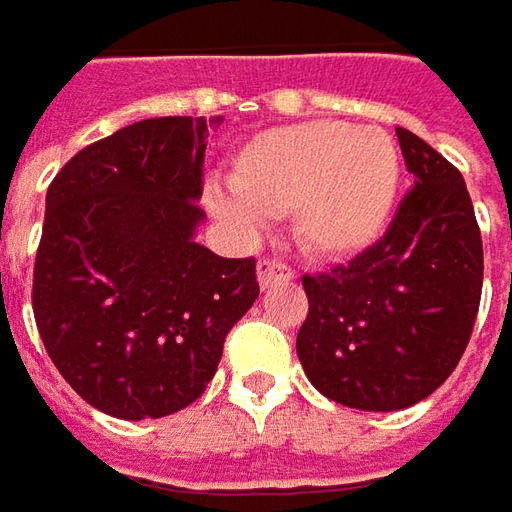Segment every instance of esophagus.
<instances>
[{"label":"esophagus","mask_w":512,"mask_h":512,"mask_svg":"<svg viewBox=\"0 0 512 512\" xmlns=\"http://www.w3.org/2000/svg\"><path fill=\"white\" fill-rule=\"evenodd\" d=\"M290 278H295V270H292L290 264H284L276 256L259 259V284H262V290L273 287L278 281H290Z\"/></svg>","instance_id":"esophagus-1"}]
</instances>
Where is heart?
Listing matches in <instances>:
<instances>
[{
    "mask_svg": "<svg viewBox=\"0 0 512 512\" xmlns=\"http://www.w3.org/2000/svg\"><path fill=\"white\" fill-rule=\"evenodd\" d=\"M401 161L379 128L303 122L256 133L236 150L231 186L209 206L239 231H259L262 214H292L306 253L351 256L382 234L396 200Z\"/></svg>",
    "mask_w": 512,
    "mask_h": 512,
    "instance_id": "obj_1",
    "label": "heart"
}]
</instances>
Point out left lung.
<instances>
[{
    "label": "left lung",
    "mask_w": 512,
    "mask_h": 512,
    "mask_svg": "<svg viewBox=\"0 0 512 512\" xmlns=\"http://www.w3.org/2000/svg\"><path fill=\"white\" fill-rule=\"evenodd\" d=\"M415 178L382 239L348 264L306 273L298 359L337 404L393 412L432 396L471 340L482 298V236L460 169L396 130Z\"/></svg>",
    "instance_id": "1"
}]
</instances>
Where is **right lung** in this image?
<instances>
[{
  "instance_id": "add662e5",
  "label": "right lung",
  "mask_w": 512,
  "mask_h": 512,
  "mask_svg": "<svg viewBox=\"0 0 512 512\" xmlns=\"http://www.w3.org/2000/svg\"><path fill=\"white\" fill-rule=\"evenodd\" d=\"M206 119L158 116L72 155L47 189L33 315L91 407L164 418L203 396L259 298L256 259L197 245Z\"/></svg>"
}]
</instances>
